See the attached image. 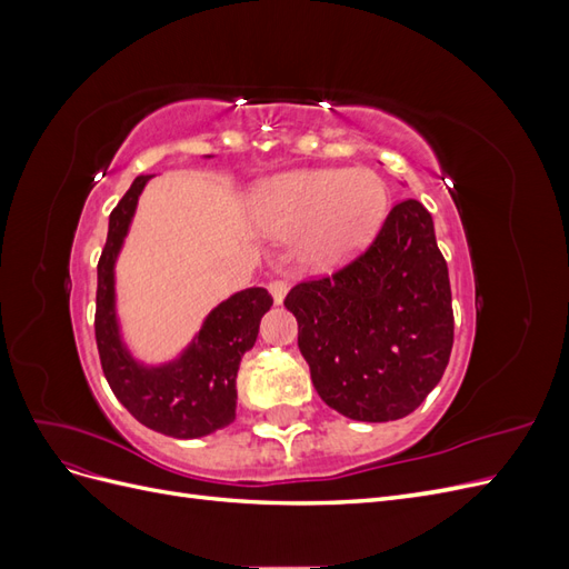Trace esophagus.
Here are the masks:
<instances>
[{
	"mask_svg": "<svg viewBox=\"0 0 569 569\" xmlns=\"http://www.w3.org/2000/svg\"><path fill=\"white\" fill-rule=\"evenodd\" d=\"M287 282H282V280H272L270 284H268V291H270V297H272V301L274 303H282L284 301V297H287Z\"/></svg>",
	"mask_w": 569,
	"mask_h": 569,
	"instance_id": "34e87169",
	"label": "esophagus"
}]
</instances>
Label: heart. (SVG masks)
Wrapping results in <instances>:
<instances>
[{
  "instance_id": "heart-1",
  "label": "heart",
  "mask_w": 569,
  "mask_h": 569,
  "mask_svg": "<svg viewBox=\"0 0 569 569\" xmlns=\"http://www.w3.org/2000/svg\"><path fill=\"white\" fill-rule=\"evenodd\" d=\"M389 211L387 182L370 168H303L268 180L253 220L268 237L297 239L299 263L335 272L363 253Z\"/></svg>"
}]
</instances>
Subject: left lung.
Instances as JSON below:
<instances>
[{
  "label": "left lung",
  "mask_w": 569,
  "mask_h": 569,
  "mask_svg": "<svg viewBox=\"0 0 569 569\" xmlns=\"http://www.w3.org/2000/svg\"><path fill=\"white\" fill-rule=\"evenodd\" d=\"M320 399L360 422L410 416L449 366L453 308L435 220L416 199L396 203L372 247L332 278L284 299Z\"/></svg>",
  "instance_id": "left-lung-1"
}]
</instances>
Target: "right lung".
<instances>
[{"instance_id": "obj_1", "label": "right lung", "mask_w": 569, "mask_h": 569, "mask_svg": "<svg viewBox=\"0 0 569 569\" xmlns=\"http://www.w3.org/2000/svg\"><path fill=\"white\" fill-rule=\"evenodd\" d=\"M151 178L137 176L109 216L107 247L97 266V349L111 391L134 420L166 437L199 439L234 422L237 370L242 356L253 349L272 299L263 287L237 291L203 318L199 332L176 358L166 363L134 358L120 332L116 263Z\"/></svg>"}]
</instances>
